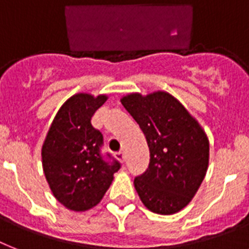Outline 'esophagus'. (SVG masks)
Wrapping results in <instances>:
<instances>
[{"label": "esophagus", "instance_id": "34e87169", "mask_svg": "<svg viewBox=\"0 0 249 249\" xmlns=\"http://www.w3.org/2000/svg\"><path fill=\"white\" fill-rule=\"evenodd\" d=\"M116 158L120 160V161H123V163H124V161H125V152L124 151L116 152Z\"/></svg>", "mask_w": 249, "mask_h": 249}]
</instances>
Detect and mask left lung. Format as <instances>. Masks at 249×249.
<instances>
[{"instance_id": "obj_1", "label": "left lung", "mask_w": 249, "mask_h": 249, "mask_svg": "<svg viewBox=\"0 0 249 249\" xmlns=\"http://www.w3.org/2000/svg\"><path fill=\"white\" fill-rule=\"evenodd\" d=\"M121 103L140 124L150 148L147 170L134 179L141 200L158 214L179 212L205 177L208 137L181 102L166 91L128 94Z\"/></svg>"}]
</instances>
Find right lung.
I'll return each instance as SVG.
<instances>
[{
  "mask_svg": "<svg viewBox=\"0 0 249 249\" xmlns=\"http://www.w3.org/2000/svg\"><path fill=\"white\" fill-rule=\"evenodd\" d=\"M106 101L105 94L79 93L68 98L42 144V168L53 195L75 212L95 207L120 169L117 160L107 161L102 156L103 134L91 125V117Z\"/></svg>",
  "mask_w": 249,
  "mask_h": 249,
  "instance_id": "add662e5",
  "label": "right lung"
}]
</instances>
